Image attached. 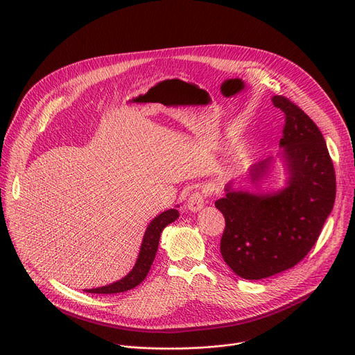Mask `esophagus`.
<instances>
[{"mask_svg": "<svg viewBox=\"0 0 355 355\" xmlns=\"http://www.w3.org/2000/svg\"><path fill=\"white\" fill-rule=\"evenodd\" d=\"M205 199H207V196H205L204 192L195 191V192H192V193L189 195L188 202H187V207H188V209H189L191 212H198V211H200L202 208H204Z\"/></svg>", "mask_w": 355, "mask_h": 355, "instance_id": "esophagus-1", "label": "esophagus"}]
</instances>
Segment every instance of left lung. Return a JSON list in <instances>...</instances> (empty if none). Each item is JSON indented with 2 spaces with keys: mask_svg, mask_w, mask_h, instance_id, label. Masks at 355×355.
I'll return each mask as SVG.
<instances>
[{
  "mask_svg": "<svg viewBox=\"0 0 355 355\" xmlns=\"http://www.w3.org/2000/svg\"><path fill=\"white\" fill-rule=\"evenodd\" d=\"M272 103L285 115L279 144L288 163V185L267 195L227 185L226 196L215 202L226 222L222 257L244 279L279 274L305 259L336 199V173L322 132L291 99L275 95ZM267 162L252 166V181L263 177Z\"/></svg>",
  "mask_w": 355,
  "mask_h": 355,
  "instance_id": "left-lung-1",
  "label": "left lung"
}]
</instances>
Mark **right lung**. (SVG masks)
Returning a JSON list of instances; mask_svg holds the SVG:
<instances>
[{
    "label": "right lung",
    "mask_w": 355,
    "mask_h": 355,
    "mask_svg": "<svg viewBox=\"0 0 355 355\" xmlns=\"http://www.w3.org/2000/svg\"><path fill=\"white\" fill-rule=\"evenodd\" d=\"M178 216H180V214H178L177 209H168V211L163 212L162 215H159L157 218L151 220V223L147 226L146 233L143 236L140 252H139V257H137V261H136L133 270L125 278H122L121 281H116V282H114L111 285H107V286H103V288L88 289L87 292L111 295V293L126 292V291L133 289L135 286H137L147 277L148 270L155 261L157 247H159L160 234H162L163 229L167 225L177 220Z\"/></svg>",
    "instance_id": "1"
}]
</instances>
